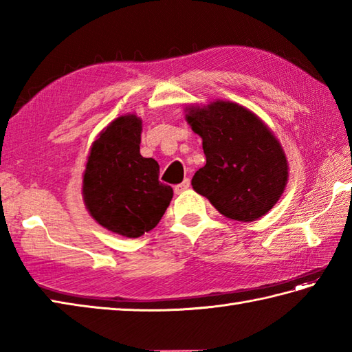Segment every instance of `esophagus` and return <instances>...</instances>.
I'll list each match as a JSON object with an SVG mask.
<instances>
[{"instance_id": "1", "label": "esophagus", "mask_w": 352, "mask_h": 352, "mask_svg": "<svg viewBox=\"0 0 352 352\" xmlns=\"http://www.w3.org/2000/svg\"><path fill=\"white\" fill-rule=\"evenodd\" d=\"M189 186H190V182H189V178H184L183 180V183H180V184H177L175 188H174V190H175V193L178 195V193H182V192H184L186 189H189Z\"/></svg>"}]
</instances>
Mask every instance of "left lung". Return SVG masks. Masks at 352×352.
<instances>
[{
	"mask_svg": "<svg viewBox=\"0 0 352 352\" xmlns=\"http://www.w3.org/2000/svg\"><path fill=\"white\" fill-rule=\"evenodd\" d=\"M186 121L203 139L206 164L193 190L230 219L251 222L266 214L287 184L280 142L252 111L230 101L186 109Z\"/></svg>",
	"mask_w": 352,
	"mask_h": 352,
	"instance_id": "1",
	"label": "left lung"
}]
</instances>
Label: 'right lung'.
<instances>
[{
	"label": "right lung",
	"mask_w": 352,
	"mask_h": 352,
	"mask_svg": "<svg viewBox=\"0 0 352 352\" xmlns=\"http://www.w3.org/2000/svg\"><path fill=\"white\" fill-rule=\"evenodd\" d=\"M142 121L116 118L92 144L83 198L92 218L111 233L140 237L166 212L174 190L159 182V163L140 155Z\"/></svg>",
	"instance_id": "obj_1"
}]
</instances>
